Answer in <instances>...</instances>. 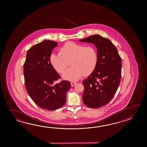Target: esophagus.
<instances>
[{
	"label": "esophagus",
	"instance_id": "34e87169",
	"mask_svg": "<svg viewBox=\"0 0 147 147\" xmlns=\"http://www.w3.org/2000/svg\"><path fill=\"white\" fill-rule=\"evenodd\" d=\"M77 84V82H75V81H72V82H71V86H74L75 85Z\"/></svg>",
	"mask_w": 147,
	"mask_h": 147
}]
</instances>
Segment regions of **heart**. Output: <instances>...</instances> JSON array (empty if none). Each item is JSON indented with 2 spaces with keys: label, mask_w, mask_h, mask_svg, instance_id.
Returning a JSON list of instances; mask_svg holds the SVG:
<instances>
[{
  "label": "heart",
  "mask_w": 147,
  "mask_h": 147,
  "mask_svg": "<svg viewBox=\"0 0 147 147\" xmlns=\"http://www.w3.org/2000/svg\"><path fill=\"white\" fill-rule=\"evenodd\" d=\"M61 56L56 53L50 55V62L53 68L59 73H63L71 60V67L62 75L63 79L77 80L81 77L93 72L98 63V53L95 47L84 46L81 44L68 41L60 49Z\"/></svg>",
  "instance_id": "heart-1"
}]
</instances>
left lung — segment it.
<instances>
[{"label":"left lung","mask_w":147,"mask_h":147,"mask_svg":"<svg viewBox=\"0 0 147 147\" xmlns=\"http://www.w3.org/2000/svg\"><path fill=\"white\" fill-rule=\"evenodd\" d=\"M79 41L91 43L97 48L96 67L82 81V100L88 107L98 108L107 105L116 94L121 77V58L111 41L99 34H94Z\"/></svg>","instance_id":"8db88e82"}]
</instances>
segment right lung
Masks as SVG:
<instances>
[{
  "mask_svg": "<svg viewBox=\"0 0 147 147\" xmlns=\"http://www.w3.org/2000/svg\"><path fill=\"white\" fill-rule=\"evenodd\" d=\"M56 41L46 40L28 50L24 65L25 85L28 94L37 106L48 110L63 107L71 88L70 82H55L60 76L50 62V55L57 46Z\"/></svg>",
  "mask_w": 147,
  "mask_h": 147,
  "instance_id": "add662e5",
  "label": "right lung"
}]
</instances>
